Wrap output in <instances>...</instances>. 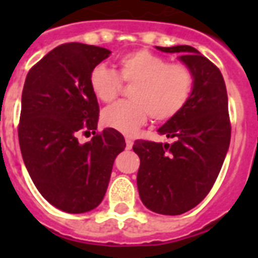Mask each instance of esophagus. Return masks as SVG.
<instances>
[{
	"label": "esophagus",
	"mask_w": 258,
	"mask_h": 258,
	"mask_svg": "<svg viewBox=\"0 0 258 258\" xmlns=\"http://www.w3.org/2000/svg\"><path fill=\"white\" fill-rule=\"evenodd\" d=\"M125 145H127V149H131V146H133V140H131V138H125Z\"/></svg>",
	"instance_id": "obj_1"
}]
</instances>
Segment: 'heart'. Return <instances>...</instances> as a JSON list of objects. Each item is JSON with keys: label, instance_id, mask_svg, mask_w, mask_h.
<instances>
[{"label": "heart", "instance_id": "1", "mask_svg": "<svg viewBox=\"0 0 258 258\" xmlns=\"http://www.w3.org/2000/svg\"><path fill=\"white\" fill-rule=\"evenodd\" d=\"M116 72L98 64L90 74V87L98 101L109 103L121 90V81L134 84L130 102H118L102 113V123L121 134L131 135L151 117L163 123L175 117L189 101L194 74L185 64L168 63L167 59L148 49H137L120 56Z\"/></svg>", "mask_w": 258, "mask_h": 258}]
</instances>
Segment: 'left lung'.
I'll list each match as a JSON object with an SVG mask.
<instances>
[{"label":"left lung","instance_id":"obj_1","mask_svg":"<svg viewBox=\"0 0 258 258\" xmlns=\"http://www.w3.org/2000/svg\"><path fill=\"white\" fill-rule=\"evenodd\" d=\"M156 48L181 55L194 74V88L184 109L157 130L175 138L174 144L134 142L141 160L137 185L149 210L178 216L205 199L220 174L231 141L228 95L220 69L196 48Z\"/></svg>","mask_w":258,"mask_h":258}]
</instances>
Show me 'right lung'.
<instances>
[{
    "label": "right lung",
    "instance_id": "obj_1",
    "mask_svg": "<svg viewBox=\"0 0 258 258\" xmlns=\"http://www.w3.org/2000/svg\"><path fill=\"white\" fill-rule=\"evenodd\" d=\"M109 55L106 48L62 44L26 77L18 130L22 157L44 199L66 213H87L99 206L114 159L125 148L116 130L95 134L99 105L90 74ZM90 131L94 137L80 144L77 135Z\"/></svg>",
    "mask_w": 258,
    "mask_h": 258
}]
</instances>
